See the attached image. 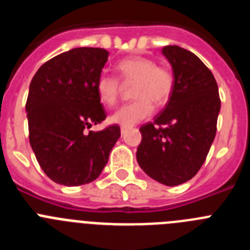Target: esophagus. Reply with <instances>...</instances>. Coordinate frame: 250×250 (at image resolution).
I'll list each match as a JSON object with an SVG mask.
<instances>
[{
    "label": "esophagus",
    "instance_id": "obj_1",
    "mask_svg": "<svg viewBox=\"0 0 250 250\" xmlns=\"http://www.w3.org/2000/svg\"><path fill=\"white\" fill-rule=\"evenodd\" d=\"M127 129H129V126H121V127H120L121 134H123V135H124V134H125V132L127 131Z\"/></svg>",
    "mask_w": 250,
    "mask_h": 250
}]
</instances>
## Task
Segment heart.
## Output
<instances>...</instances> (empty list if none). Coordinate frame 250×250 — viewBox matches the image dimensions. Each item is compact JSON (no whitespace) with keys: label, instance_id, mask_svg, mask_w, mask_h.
I'll use <instances>...</instances> for the list:
<instances>
[{"label":"heart","instance_id":"heart-1","mask_svg":"<svg viewBox=\"0 0 250 250\" xmlns=\"http://www.w3.org/2000/svg\"><path fill=\"white\" fill-rule=\"evenodd\" d=\"M124 83H134L132 103L115 111L111 121L123 126H131L150 116L155 109L154 103L164 105L169 101L174 90V75L165 66L156 65L154 60L144 56H131L121 60L116 65ZM96 91L101 103L115 106L120 96V83L116 77L101 74L96 81Z\"/></svg>","mask_w":250,"mask_h":250}]
</instances>
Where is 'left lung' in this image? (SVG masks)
Masks as SVG:
<instances>
[{"mask_svg":"<svg viewBox=\"0 0 250 250\" xmlns=\"http://www.w3.org/2000/svg\"><path fill=\"white\" fill-rule=\"evenodd\" d=\"M163 55L173 67V94L154 123L140 127L136 159L150 178L175 187L204 164L215 138L220 99L213 74L196 55L179 46H165Z\"/></svg>","mask_w":250,"mask_h":250,"instance_id":"1","label":"left lung"}]
</instances>
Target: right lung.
Returning a JSON list of instances; mask_svg holds the SVG:
<instances>
[{
  "label": "right lung",
  "mask_w": 250,
  "mask_h": 250,
  "mask_svg": "<svg viewBox=\"0 0 250 250\" xmlns=\"http://www.w3.org/2000/svg\"><path fill=\"white\" fill-rule=\"evenodd\" d=\"M109 57L105 48L77 47L48 60L30 83L28 138L40 167L55 183L94 182L120 138L119 125L89 131L106 119L96 81Z\"/></svg>",
  "instance_id": "right-lung-1"
}]
</instances>
